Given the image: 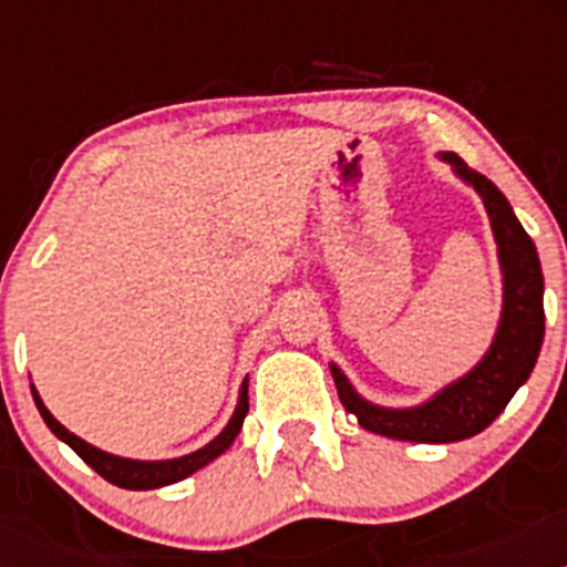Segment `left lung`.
<instances>
[{"label":"left lung","instance_id":"8db88e82","mask_svg":"<svg viewBox=\"0 0 567 567\" xmlns=\"http://www.w3.org/2000/svg\"><path fill=\"white\" fill-rule=\"evenodd\" d=\"M440 158L454 169L460 182L474 187V193L483 198L491 233L497 240V258L503 269V312L488 352L463 378L443 385L425 403L409 409H389L365 400L363 394L354 392L340 365L329 363L346 412L354 414L365 432L409 440V443H457L488 429L508 400L517 394L519 385L530 378L545 338V280L534 240L517 221L508 198L485 175L474 173L454 153H440Z\"/></svg>","mask_w":567,"mask_h":567}]
</instances>
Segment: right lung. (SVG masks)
Wrapping results in <instances>:
<instances>
[{"mask_svg":"<svg viewBox=\"0 0 567 567\" xmlns=\"http://www.w3.org/2000/svg\"><path fill=\"white\" fill-rule=\"evenodd\" d=\"M247 389H249V380L244 378L238 392V405H235L229 423L224 425V432L218 434V437L209 440L207 445H202L198 452H189L184 454V457H173V460H130V457H118V454L102 452V449H96V445H90L87 440L68 432V429H64V425L48 412V405H44L42 398H39L37 385L30 383V392H33V400H37L39 414H42V420L48 423L50 432L56 434L62 443H68L70 449H73V452H76L90 468L96 471V474H102L107 483L118 485V488H130V491H150V488H162V485H173L178 483V480L195 474L198 468H204V465H209L215 457H221L229 445L235 443V437L240 434V425H244V417H247L249 412Z\"/></svg>","mask_w":567,"mask_h":567,"instance_id":"1","label":"right lung"}]
</instances>
